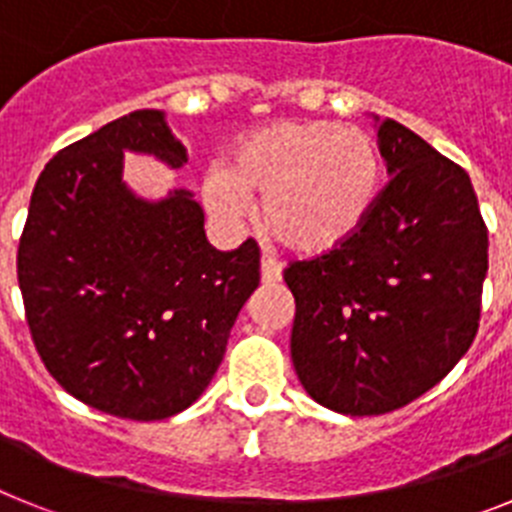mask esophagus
Masks as SVG:
<instances>
[{
	"instance_id": "obj_1",
	"label": "esophagus",
	"mask_w": 512,
	"mask_h": 512,
	"mask_svg": "<svg viewBox=\"0 0 512 512\" xmlns=\"http://www.w3.org/2000/svg\"><path fill=\"white\" fill-rule=\"evenodd\" d=\"M279 279H282V266L274 259H269V256H264V259H261V282L277 284Z\"/></svg>"
}]
</instances>
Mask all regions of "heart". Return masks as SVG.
<instances>
[{"label": "heart", "mask_w": 512, "mask_h": 512, "mask_svg": "<svg viewBox=\"0 0 512 512\" xmlns=\"http://www.w3.org/2000/svg\"><path fill=\"white\" fill-rule=\"evenodd\" d=\"M384 187L374 138L333 120H284L233 148V164L212 166L205 200L212 212L238 220L251 197L264 200L261 220L297 256H328L369 223Z\"/></svg>", "instance_id": "heart-1"}]
</instances>
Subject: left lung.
I'll return each instance as SVG.
<instances>
[{
  "mask_svg": "<svg viewBox=\"0 0 512 512\" xmlns=\"http://www.w3.org/2000/svg\"><path fill=\"white\" fill-rule=\"evenodd\" d=\"M377 128L390 182L369 223L336 253L284 269L302 387L359 418L408 405L454 369L477 336L487 274L467 171L400 122Z\"/></svg>",
  "mask_w": 512,
  "mask_h": 512,
  "instance_id": "1",
  "label": "left lung"
}]
</instances>
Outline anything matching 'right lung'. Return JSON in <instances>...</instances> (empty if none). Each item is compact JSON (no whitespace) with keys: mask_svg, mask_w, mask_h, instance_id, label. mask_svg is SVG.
I'll return each instance as SVG.
<instances>
[{"mask_svg":"<svg viewBox=\"0 0 512 512\" xmlns=\"http://www.w3.org/2000/svg\"><path fill=\"white\" fill-rule=\"evenodd\" d=\"M122 151L187 164L161 110H135L45 164L17 248L25 318L45 369L89 408L164 420L205 392L259 287V243H207L194 194L148 202Z\"/></svg>","mask_w":512,"mask_h":512,"instance_id":"1","label":"right lung"}]
</instances>
